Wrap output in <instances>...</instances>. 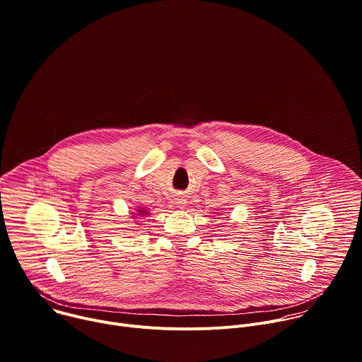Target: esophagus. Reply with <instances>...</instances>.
Masks as SVG:
<instances>
[{"mask_svg":"<svg viewBox=\"0 0 362 362\" xmlns=\"http://www.w3.org/2000/svg\"><path fill=\"white\" fill-rule=\"evenodd\" d=\"M180 204H181V206H180V208H184V206H182V205H184V204H182V202H180Z\"/></svg>","mask_w":362,"mask_h":362,"instance_id":"obj_1","label":"esophagus"}]
</instances>
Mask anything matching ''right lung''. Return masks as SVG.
I'll return each instance as SVG.
<instances>
[{
  "label": "right lung",
  "instance_id": "1",
  "mask_svg": "<svg viewBox=\"0 0 362 362\" xmlns=\"http://www.w3.org/2000/svg\"><path fill=\"white\" fill-rule=\"evenodd\" d=\"M150 215V211L146 209V208H141L140 205L134 209V212H132V219H140V218H144Z\"/></svg>",
  "mask_w": 362,
  "mask_h": 362
}]
</instances>
